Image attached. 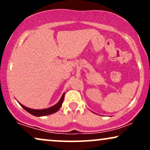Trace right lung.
<instances>
[{
    "mask_svg": "<svg viewBox=\"0 0 150 150\" xmlns=\"http://www.w3.org/2000/svg\"><path fill=\"white\" fill-rule=\"evenodd\" d=\"M64 95L65 93H63V94L62 95V97L60 99V101L54 106H51V107L48 108H44V109H32V108H27L26 106H23V105L21 104L20 103V106H22L24 109L26 110L28 113H31L32 115L35 116H47V115H50L52 114V113H54L56 112H57L58 110L60 109V108L61 107L62 104H63V99H64Z\"/></svg>",
    "mask_w": 150,
    "mask_h": 150,
    "instance_id": "add662e5",
    "label": "right lung"
}]
</instances>
